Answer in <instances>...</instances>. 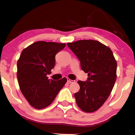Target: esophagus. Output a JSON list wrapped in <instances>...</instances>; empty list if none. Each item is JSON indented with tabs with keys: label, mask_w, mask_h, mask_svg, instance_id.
Wrapping results in <instances>:
<instances>
[{
	"label": "esophagus",
	"mask_w": 135,
	"mask_h": 135,
	"mask_svg": "<svg viewBox=\"0 0 135 135\" xmlns=\"http://www.w3.org/2000/svg\"><path fill=\"white\" fill-rule=\"evenodd\" d=\"M67 81L69 83H73L75 82V81H73V80H71L70 79H67Z\"/></svg>",
	"instance_id": "34e87169"
}]
</instances>
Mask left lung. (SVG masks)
Masks as SVG:
<instances>
[{"mask_svg": "<svg viewBox=\"0 0 135 135\" xmlns=\"http://www.w3.org/2000/svg\"><path fill=\"white\" fill-rule=\"evenodd\" d=\"M67 45L88 76L86 81H78L80 90L74 94L77 104L86 113L97 111L108 98L116 81L117 64L113 52L108 47L91 40L68 43Z\"/></svg>", "mask_w": 135, "mask_h": 135, "instance_id": "obj_1", "label": "left lung"}]
</instances>
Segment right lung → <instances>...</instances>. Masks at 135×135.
I'll list each match as a JSON object with an SVG mask.
<instances>
[{"label":"right lung","instance_id":"obj_1","mask_svg":"<svg viewBox=\"0 0 135 135\" xmlns=\"http://www.w3.org/2000/svg\"><path fill=\"white\" fill-rule=\"evenodd\" d=\"M66 44L39 41L23 50L17 62V79L22 94L31 106L43 109L49 106L67 81H54L47 74L55 65V56Z\"/></svg>","mask_w":135,"mask_h":135}]
</instances>
